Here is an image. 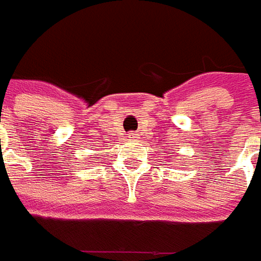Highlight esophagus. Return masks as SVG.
I'll return each mask as SVG.
<instances>
[{"label": "esophagus", "mask_w": 261, "mask_h": 261, "mask_svg": "<svg viewBox=\"0 0 261 261\" xmlns=\"http://www.w3.org/2000/svg\"><path fill=\"white\" fill-rule=\"evenodd\" d=\"M127 138H129V139H138V138H139V135L136 134V132H130V134L127 135Z\"/></svg>", "instance_id": "1"}]
</instances>
